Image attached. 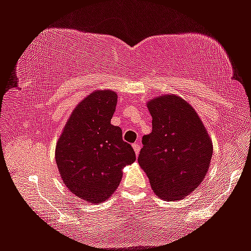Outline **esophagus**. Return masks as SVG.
I'll list each match as a JSON object with an SVG mask.
<instances>
[{"label":"esophagus","mask_w":251,"mask_h":251,"mask_svg":"<svg viewBox=\"0 0 251 251\" xmlns=\"http://www.w3.org/2000/svg\"><path fill=\"white\" fill-rule=\"evenodd\" d=\"M133 149H134V151H135L136 155H137L138 153H140V150H141V147H140V144H138V142H136V143L133 144Z\"/></svg>","instance_id":"obj_1"}]
</instances>
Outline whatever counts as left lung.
Here are the masks:
<instances>
[{"mask_svg":"<svg viewBox=\"0 0 251 251\" xmlns=\"http://www.w3.org/2000/svg\"><path fill=\"white\" fill-rule=\"evenodd\" d=\"M148 108L152 132L143 136L138 163L156 195L179 201L204 180L212 141L196 111L180 97L160 96L150 100Z\"/></svg>","mask_w":251,"mask_h":251,"instance_id":"left-lung-1","label":"left lung"}]
</instances>
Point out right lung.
<instances>
[{"mask_svg": "<svg viewBox=\"0 0 251 251\" xmlns=\"http://www.w3.org/2000/svg\"><path fill=\"white\" fill-rule=\"evenodd\" d=\"M117 95L97 90L77 104L56 144L55 160L63 182L89 203L107 201L119 186L122 169L135 161L121 127L110 124Z\"/></svg>", "mask_w": 251, "mask_h": 251, "instance_id": "1", "label": "right lung"}]
</instances>
